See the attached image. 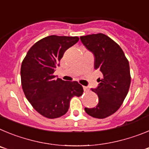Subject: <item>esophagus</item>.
<instances>
[{
  "mask_svg": "<svg viewBox=\"0 0 149 149\" xmlns=\"http://www.w3.org/2000/svg\"><path fill=\"white\" fill-rule=\"evenodd\" d=\"M83 87H84V92H89V89L87 87V86H83Z\"/></svg>",
  "mask_w": 149,
  "mask_h": 149,
  "instance_id": "obj_1",
  "label": "esophagus"
}]
</instances>
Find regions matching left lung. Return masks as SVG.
Segmentation results:
<instances>
[{
  "label": "left lung",
  "mask_w": 149,
  "mask_h": 149,
  "mask_svg": "<svg viewBox=\"0 0 149 149\" xmlns=\"http://www.w3.org/2000/svg\"><path fill=\"white\" fill-rule=\"evenodd\" d=\"M84 45L94 54L95 69L102 73L98 87L92 89L98 96L95 107L87 108L88 115L104 119L119 110L123 103L131 84L130 66L120 46L103 33L81 36Z\"/></svg>",
  "instance_id": "8db88e82"
}]
</instances>
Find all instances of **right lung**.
Returning a JSON list of instances; mask_svg holds the SVG:
<instances>
[{
  "label": "right lung",
  "instance_id": "add662e5",
  "mask_svg": "<svg viewBox=\"0 0 149 149\" xmlns=\"http://www.w3.org/2000/svg\"><path fill=\"white\" fill-rule=\"evenodd\" d=\"M78 40L77 36H49L36 42L22 61L24 93L33 107L46 118L65 115L72 97L84 93L77 81H63L54 74L65 51Z\"/></svg>",
  "mask_w": 149,
  "mask_h": 149
}]
</instances>
